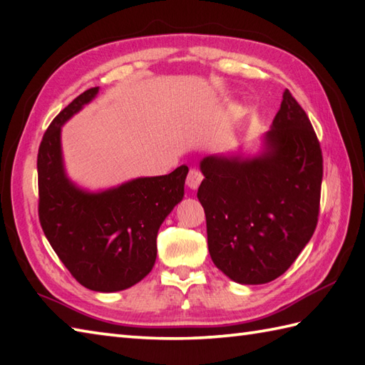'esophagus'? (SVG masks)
<instances>
[{
	"label": "esophagus",
	"mask_w": 365,
	"mask_h": 365,
	"mask_svg": "<svg viewBox=\"0 0 365 365\" xmlns=\"http://www.w3.org/2000/svg\"><path fill=\"white\" fill-rule=\"evenodd\" d=\"M202 178H204V175L200 174V170L191 169L188 173V177H187V185L191 190H196V188H199V185H200V182H202Z\"/></svg>",
	"instance_id": "obj_1"
}]
</instances>
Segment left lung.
I'll return each mask as SVG.
<instances>
[{
	"mask_svg": "<svg viewBox=\"0 0 365 365\" xmlns=\"http://www.w3.org/2000/svg\"><path fill=\"white\" fill-rule=\"evenodd\" d=\"M197 191L208 251L232 281L267 284L284 274L319 222L323 155L289 89L260 157H205Z\"/></svg>",
	"mask_w": 365,
	"mask_h": 365,
	"instance_id": "obj_1",
	"label": "left lung"
}]
</instances>
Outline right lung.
<instances>
[{
    "instance_id": "right-lung-1",
    "label": "right lung",
    "mask_w": 365,
    "mask_h": 365,
    "mask_svg": "<svg viewBox=\"0 0 365 365\" xmlns=\"http://www.w3.org/2000/svg\"><path fill=\"white\" fill-rule=\"evenodd\" d=\"M91 88L68 103L38 145V221L61 262L83 287L119 292L150 273L161 222L183 197L187 166L168 175L141 177L102 192L68 180L61 153V127L97 96Z\"/></svg>"
}]
</instances>
